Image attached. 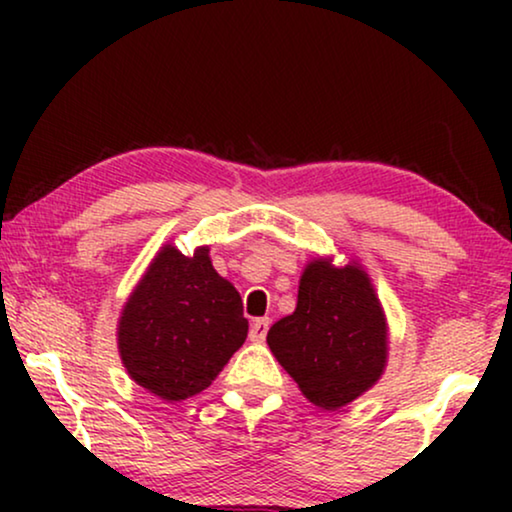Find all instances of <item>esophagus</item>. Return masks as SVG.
Here are the masks:
<instances>
[{
	"label": "esophagus",
	"mask_w": 512,
	"mask_h": 512,
	"mask_svg": "<svg viewBox=\"0 0 512 512\" xmlns=\"http://www.w3.org/2000/svg\"><path fill=\"white\" fill-rule=\"evenodd\" d=\"M268 328H270V319H256L249 331L251 342H263L265 335H268Z\"/></svg>",
	"instance_id": "esophagus-1"
}]
</instances>
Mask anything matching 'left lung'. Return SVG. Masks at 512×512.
I'll return each instance as SVG.
<instances>
[{"label":"left lung","mask_w":512,"mask_h":512,"mask_svg":"<svg viewBox=\"0 0 512 512\" xmlns=\"http://www.w3.org/2000/svg\"><path fill=\"white\" fill-rule=\"evenodd\" d=\"M387 319L359 263H307L298 305L268 331V345L305 398L324 410L352 403L387 366Z\"/></svg>","instance_id":"obj_1"}]
</instances>
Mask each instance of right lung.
Segmentation results:
<instances>
[{
    "label": "right lung",
    "mask_w": 512,
    "mask_h": 512,
    "mask_svg": "<svg viewBox=\"0 0 512 512\" xmlns=\"http://www.w3.org/2000/svg\"><path fill=\"white\" fill-rule=\"evenodd\" d=\"M240 293L209 261V247L184 256L165 244L118 319L123 366L163 401L207 389L247 340Z\"/></svg>",
    "instance_id": "obj_1"
}]
</instances>
